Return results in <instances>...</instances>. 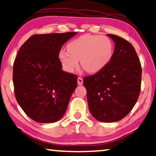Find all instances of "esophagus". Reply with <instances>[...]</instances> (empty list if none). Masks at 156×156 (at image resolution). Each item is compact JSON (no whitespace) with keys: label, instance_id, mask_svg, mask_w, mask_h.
<instances>
[{"label":"esophagus","instance_id":"obj_1","mask_svg":"<svg viewBox=\"0 0 156 156\" xmlns=\"http://www.w3.org/2000/svg\"><path fill=\"white\" fill-rule=\"evenodd\" d=\"M83 78H81V77L78 78V84L79 85V86H81V85H83Z\"/></svg>","mask_w":156,"mask_h":156}]
</instances>
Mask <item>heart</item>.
I'll return each mask as SVG.
<instances>
[{"label": "heart", "instance_id": "b5f03b06", "mask_svg": "<svg viewBox=\"0 0 156 156\" xmlns=\"http://www.w3.org/2000/svg\"><path fill=\"white\" fill-rule=\"evenodd\" d=\"M113 53V43L108 37L86 35L68 43V51L62 50L59 57L68 72H73L80 60L86 71L95 73L108 65Z\"/></svg>", "mask_w": 156, "mask_h": 156}]
</instances>
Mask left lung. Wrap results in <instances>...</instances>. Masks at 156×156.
I'll return each instance as SVG.
<instances>
[{
    "label": "left lung",
    "mask_w": 156,
    "mask_h": 156,
    "mask_svg": "<svg viewBox=\"0 0 156 156\" xmlns=\"http://www.w3.org/2000/svg\"><path fill=\"white\" fill-rule=\"evenodd\" d=\"M115 43L113 58L106 67L84 77L88 107L101 122L118 121L134 107L140 92L142 69L136 50L127 40L108 34Z\"/></svg>",
    "instance_id": "8db88e82"
}]
</instances>
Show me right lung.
I'll return each instance as SVG.
<instances>
[{
	"mask_svg": "<svg viewBox=\"0 0 156 156\" xmlns=\"http://www.w3.org/2000/svg\"><path fill=\"white\" fill-rule=\"evenodd\" d=\"M76 32L35 34L21 45L13 63L16 101L38 123H54L67 109L77 87L76 75L62 70L59 53Z\"/></svg>",
	"mask_w": 156,
	"mask_h": 156,
	"instance_id": "obj_1",
	"label": "right lung"
}]
</instances>
